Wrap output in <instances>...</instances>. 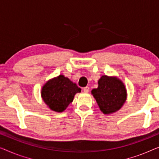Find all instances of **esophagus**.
I'll list each match as a JSON object with an SVG mask.
<instances>
[{
  "label": "esophagus",
  "mask_w": 159,
  "mask_h": 159,
  "mask_svg": "<svg viewBox=\"0 0 159 159\" xmlns=\"http://www.w3.org/2000/svg\"><path fill=\"white\" fill-rule=\"evenodd\" d=\"M89 86L84 87V92H89Z\"/></svg>",
  "instance_id": "1"
}]
</instances>
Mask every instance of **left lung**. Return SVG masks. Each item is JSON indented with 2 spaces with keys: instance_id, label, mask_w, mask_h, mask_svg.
<instances>
[{
  "instance_id": "8db88e82",
  "label": "left lung",
  "mask_w": 159,
  "mask_h": 159,
  "mask_svg": "<svg viewBox=\"0 0 159 159\" xmlns=\"http://www.w3.org/2000/svg\"><path fill=\"white\" fill-rule=\"evenodd\" d=\"M98 84V88L93 89L91 93L102 112L113 113L121 108L127 97L123 83L117 78L103 75Z\"/></svg>"
}]
</instances>
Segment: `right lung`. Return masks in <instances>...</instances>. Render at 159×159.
I'll use <instances>...</instances> for the list:
<instances>
[{
  "instance_id": "1",
  "label": "right lung",
  "mask_w": 159,
  "mask_h": 159,
  "mask_svg": "<svg viewBox=\"0 0 159 159\" xmlns=\"http://www.w3.org/2000/svg\"><path fill=\"white\" fill-rule=\"evenodd\" d=\"M80 91L76 84L60 75L47 82L41 93L44 102L52 110L62 112L73 102L75 93Z\"/></svg>"
}]
</instances>
